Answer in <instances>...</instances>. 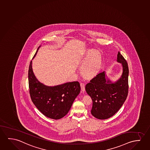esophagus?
<instances>
[{
	"label": "esophagus",
	"instance_id": "1",
	"mask_svg": "<svg viewBox=\"0 0 150 150\" xmlns=\"http://www.w3.org/2000/svg\"><path fill=\"white\" fill-rule=\"evenodd\" d=\"M81 91L83 92L85 91V85L84 83H81Z\"/></svg>",
	"mask_w": 150,
	"mask_h": 150
}]
</instances>
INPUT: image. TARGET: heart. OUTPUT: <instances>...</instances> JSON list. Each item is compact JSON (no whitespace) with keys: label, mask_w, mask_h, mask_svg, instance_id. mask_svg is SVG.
<instances>
[{"label":"heart","mask_w":150,"mask_h":150,"mask_svg":"<svg viewBox=\"0 0 150 150\" xmlns=\"http://www.w3.org/2000/svg\"><path fill=\"white\" fill-rule=\"evenodd\" d=\"M86 58L89 59L83 67V72L87 76H93L98 72L101 64L100 54L93 50H89Z\"/></svg>","instance_id":"heart-1"}]
</instances>
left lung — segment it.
Segmentation results:
<instances>
[{
  "instance_id": "obj_1",
  "label": "left lung",
  "mask_w": 150,
  "mask_h": 150,
  "mask_svg": "<svg viewBox=\"0 0 150 150\" xmlns=\"http://www.w3.org/2000/svg\"><path fill=\"white\" fill-rule=\"evenodd\" d=\"M117 61L123 67V73L119 81L115 83L109 80L106 81L105 72H100L85 87L93 102L91 114L98 119H107L114 115L123 105L128 95V64L120 52Z\"/></svg>"
}]
</instances>
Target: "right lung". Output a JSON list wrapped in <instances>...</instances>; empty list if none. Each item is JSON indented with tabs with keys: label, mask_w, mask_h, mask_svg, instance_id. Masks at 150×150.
Returning a JSON list of instances; mask_svg holds the SVG:
<instances>
[{
	"label": "right lung",
	"mask_w": 150,
	"mask_h": 150,
	"mask_svg": "<svg viewBox=\"0 0 150 150\" xmlns=\"http://www.w3.org/2000/svg\"><path fill=\"white\" fill-rule=\"evenodd\" d=\"M28 83L29 93L33 104L44 115L52 119L64 117L81 91L78 81L54 87H48L40 83L33 73L32 61L29 67Z\"/></svg>",
	"instance_id": "right-lung-1"
}]
</instances>
